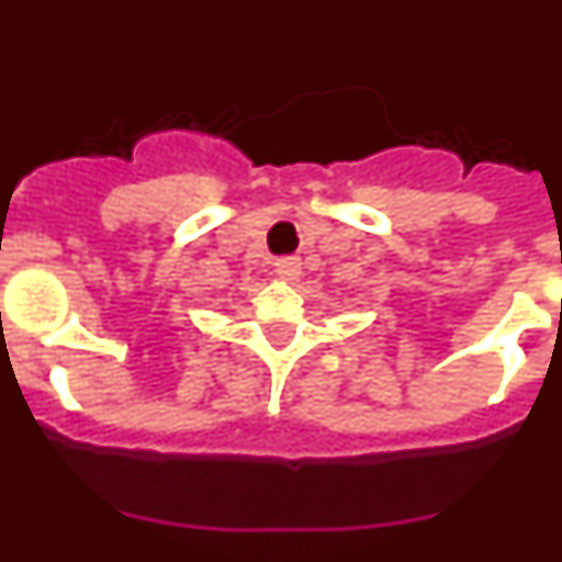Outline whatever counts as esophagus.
I'll return each mask as SVG.
<instances>
[{
  "instance_id": "1",
  "label": "esophagus",
  "mask_w": 562,
  "mask_h": 562,
  "mask_svg": "<svg viewBox=\"0 0 562 562\" xmlns=\"http://www.w3.org/2000/svg\"><path fill=\"white\" fill-rule=\"evenodd\" d=\"M276 272L281 278H297V276H301V258H297V256L278 258V261H276Z\"/></svg>"
}]
</instances>
